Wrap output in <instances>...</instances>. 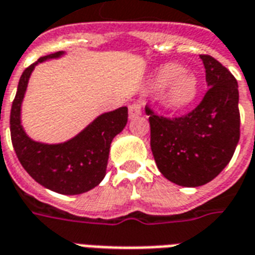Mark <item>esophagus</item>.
<instances>
[{
  "instance_id": "esophagus-1",
  "label": "esophagus",
  "mask_w": 255,
  "mask_h": 255,
  "mask_svg": "<svg viewBox=\"0 0 255 255\" xmlns=\"http://www.w3.org/2000/svg\"><path fill=\"white\" fill-rule=\"evenodd\" d=\"M128 115H129V119H133L142 115V105L140 103H132L129 107H128Z\"/></svg>"
}]
</instances>
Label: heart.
Returning a JSON list of instances; mask_svg holds the SVG:
<instances>
[{
  "label": "heart",
  "instance_id": "heart-1",
  "mask_svg": "<svg viewBox=\"0 0 255 255\" xmlns=\"http://www.w3.org/2000/svg\"><path fill=\"white\" fill-rule=\"evenodd\" d=\"M151 86L155 90L165 88L161 94V101L170 109H181L189 105L199 92V81L196 75L175 63L162 66L156 70Z\"/></svg>",
  "mask_w": 255,
  "mask_h": 255
}]
</instances>
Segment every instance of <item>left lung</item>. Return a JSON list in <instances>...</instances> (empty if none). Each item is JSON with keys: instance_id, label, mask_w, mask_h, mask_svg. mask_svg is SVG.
Returning <instances> with one entry per match:
<instances>
[{"instance_id": "8db88e82", "label": "left lung", "mask_w": 255, "mask_h": 255, "mask_svg": "<svg viewBox=\"0 0 255 255\" xmlns=\"http://www.w3.org/2000/svg\"><path fill=\"white\" fill-rule=\"evenodd\" d=\"M208 90L193 111L165 118L146 107L151 151L163 177L181 186L212 181L231 161L241 135L238 82L219 60L200 55Z\"/></svg>"}]
</instances>
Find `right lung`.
I'll list each match as a JSON object with an SVG mask.
<instances>
[{"label":"right lung","mask_w":255,"mask_h":255,"mask_svg":"<svg viewBox=\"0 0 255 255\" xmlns=\"http://www.w3.org/2000/svg\"><path fill=\"white\" fill-rule=\"evenodd\" d=\"M63 51L41 56L24 70L10 111V136L18 161L33 180L60 195H81L97 186L105 177L109 147L128 120L127 107L103 113L82 132L59 144H44L28 137L21 126V103L35 66Z\"/></svg>","instance_id":"add662e5"}]
</instances>
